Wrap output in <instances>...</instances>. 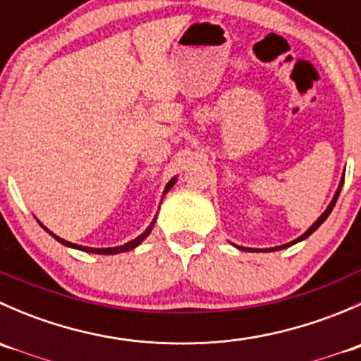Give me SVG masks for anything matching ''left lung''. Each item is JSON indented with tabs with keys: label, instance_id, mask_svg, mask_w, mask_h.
<instances>
[{
	"label": "left lung",
	"instance_id": "1",
	"mask_svg": "<svg viewBox=\"0 0 361 361\" xmlns=\"http://www.w3.org/2000/svg\"><path fill=\"white\" fill-rule=\"evenodd\" d=\"M342 183H344V174H342V178H341V183H338V187H337V190H336V194H334V199L332 201H330V204H329V207H326L325 211H323L322 213V216L318 218V220L314 221V224L311 225V227L307 228V231L304 232V234L300 235V238H297V239H293V241H290V243H286V245H281V246H276V248H264V250H258V248H245V246H238V245H234L235 248L238 250H241V251H278V250H285V248H290V246H293V245H297V243H300V241H304V239H307L309 235L312 234V232L316 231V228L319 227V225L323 224V221L326 220V218H329V214L332 213V209H334V206H336V202H337V199H338V194H341V188H342Z\"/></svg>",
	"mask_w": 361,
	"mask_h": 361
}]
</instances>
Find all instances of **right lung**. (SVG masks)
Here are the masks:
<instances>
[{"instance_id": "right-lung-1", "label": "right lung", "mask_w": 361, "mask_h": 361, "mask_svg": "<svg viewBox=\"0 0 361 361\" xmlns=\"http://www.w3.org/2000/svg\"><path fill=\"white\" fill-rule=\"evenodd\" d=\"M176 180H178L176 176H174V178H171V180H169V183H167V185H166V188H164V192H162V199H164V195H166L167 192H169L171 188L174 187V183H176ZM155 220H157V216H155L154 220H152V224L148 225V227H147V231H145L143 234H141V235H137V238H136V239H133V241L126 243V245H122V246H115V248H89V246H80V245H75V243H69V241H66V239H63V238H59V235L52 234V232H50L49 228H47L45 225L42 224V221H38V224L42 225V227L45 228V231L49 232V234L52 235L54 239H57V241H59L61 245L68 246V248H75V250H80V251H87V253H99V255H116V253H123V251H130V250H134V248H136V246H140L141 243H143L145 239H147L148 235H150L152 228H154V225H155Z\"/></svg>"}]
</instances>
